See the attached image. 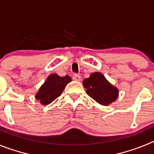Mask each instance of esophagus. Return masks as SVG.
I'll return each mask as SVG.
<instances>
[{
	"instance_id": "34e87169",
	"label": "esophagus",
	"mask_w": 154,
	"mask_h": 154,
	"mask_svg": "<svg viewBox=\"0 0 154 154\" xmlns=\"http://www.w3.org/2000/svg\"><path fill=\"white\" fill-rule=\"evenodd\" d=\"M72 79L75 80V81H77V82L81 81V76H80L79 75H77V74L74 75L72 77Z\"/></svg>"
}]
</instances>
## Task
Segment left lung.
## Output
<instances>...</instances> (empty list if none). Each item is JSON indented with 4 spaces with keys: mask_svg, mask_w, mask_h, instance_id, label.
Instances as JSON below:
<instances>
[{
    "mask_svg": "<svg viewBox=\"0 0 154 154\" xmlns=\"http://www.w3.org/2000/svg\"><path fill=\"white\" fill-rule=\"evenodd\" d=\"M85 92L96 102L109 106L119 97V89L112 85L101 72H93L83 80Z\"/></svg>",
    "mask_w": 154,
    "mask_h": 154,
    "instance_id": "obj_1",
    "label": "left lung"
}]
</instances>
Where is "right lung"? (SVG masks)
I'll return each mask as SVG.
<instances>
[{
  "label": "right lung",
  "instance_id": "obj_1",
  "mask_svg": "<svg viewBox=\"0 0 154 154\" xmlns=\"http://www.w3.org/2000/svg\"><path fill=\"white\" fill-rule=\"evenodd\" d=\"M70 82L72 79L69 75L61 77L55 73L50 75L36 93L35 99L39 100L43 106H47L61 96L65 86Z\"/></svg>",
  "mask_w": 154,
  "mask_h": 154
}]
</instances>
